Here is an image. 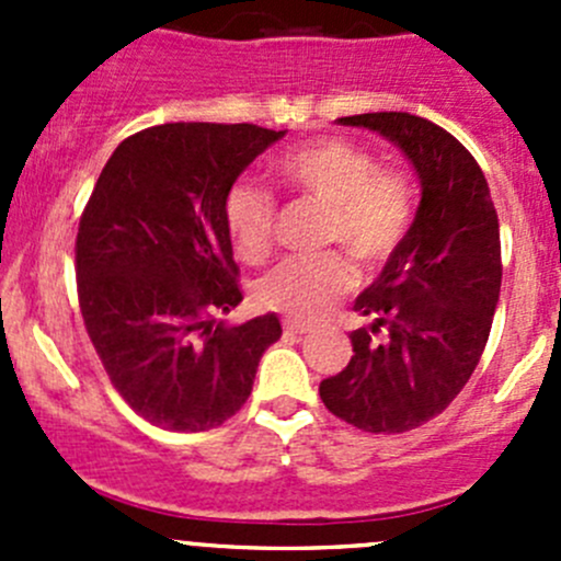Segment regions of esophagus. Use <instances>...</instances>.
<instances>
[{
    "label": "esophagus",
    "mask_w": 561,
    "mask_h": 561,
    "mask_svg": "<svg viewBox=\"0 0 561 561\" xmlns=\"http://www.w3.org/2000/svg\"><path fill=\"white\" fill-rule=\"evenodd\" d=\"M282 325H285L287 333H298V336H301V333L314 331V325H309V322H301V320H285Z\"/></svg>",
    "instance_id": "esophagus-1"
}]
</instances>
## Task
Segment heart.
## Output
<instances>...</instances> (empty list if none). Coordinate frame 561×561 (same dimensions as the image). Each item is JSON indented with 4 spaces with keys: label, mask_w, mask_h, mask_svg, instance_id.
Here are the masks:
<instances>
[{
    "label": "heart",
    "mask_w": 561,
    "mask_h": 561,
    "mask_svg": "<svg viewBox=\"0 0 561 561\" xmlns=\"http://www.w3.org/2000/svg\"><path fill=\"white\" fill-rule=\"evenodd\" d=\"M279 179L325 208L322 247L339 244L360 268L388 260L412 225V197L399 175L360 146L322 138L276 165ZM274 197L254 181H239L225 197V228L244 263H263L274 239ZM350 268L339 254L285 260L254 285L260 307L296 320H320L347 290Z\"/></svg>",
    "instance_id": "obj_1"
}]
</instances>
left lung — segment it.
I'll return each instance as SVG.
<instances>
[{
    "instance_id": "left-lung-1",
    "label": "left lung",
    "mask_w": 561,
    "mask_h": 561,
    "mask_svg": "<svg viewBox=\"0 0 561 561\" xmlns=\"http://www.w3.org/2000/svg\"><path fill=\"white\" fill-rule=\"evenodd\" d=\"M336 124L390 140L415 168L421 203L355 298L364 325L350 333L353 358L320 382V399L364 432H410L461 393L483 355L502 287L500 219L474 157L428 118L390 111Z\"/></svg>"
}]
</instances>
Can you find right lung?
I'll return each mask as SVG.
<instances>
[{"mask_svg":"<svg viewBox=\"0 0 561 561\" xmlns=\"http://www.w3.org/2000/svg\"><path fill=\"white\" fill-rule=\"evenodd\" d=\"M287 129L160 124L105 162L76 241L78 301L113 388L151 426L208 432L252 393L279 317L225 325L241 304L225 197Z\"/></svg>","mask_w":561,"mask_h":561,"instance_id":"right-lung-1","label":"right lung"}]
</instances>
